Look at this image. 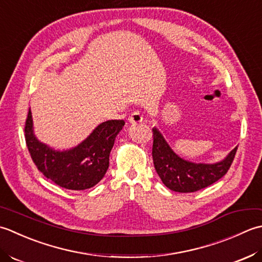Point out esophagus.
<instances>
[{
  "label": "esophagus",
  "instance_id": "esophagus-1",
  "mask_svg": "<svg viewBox=\"0 0 262 262\" xmlns=\"http://www.w3.org/2000/svg\"><path fill=\"white\" fill-rule=\"evenodd\" d=\"M143 120V117H142V115L139 113V112L137 111V112H133V113L129 116V122L131 124H138V123H140V122Z\"/></svg>",
  "mask_w": 262,
  "mask_h": 262
}]
</instances>
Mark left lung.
Listing matches in <instances>:
<instances>
[{"instance_id": "left-lung-1", "label": "left lung", "mask_w": 262, "mask_h": 262, "mask_svg": "<svg viewBox=\"0 0 262 262\" xmlns=\"http://www.w3.org/2000/svg\"><path fill=\"white\" fill-rule=\"evenodd\" d=\"M152 135L155 169L169 190L181 193L199 191L222 179L231 167L237 149L234 148L221 162L193 163L175 154L156 126L152 127Z\"/></svg>"}]
</instances>
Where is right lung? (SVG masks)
Here are the masks:
<instances>
[{
	"mask_svg": "<svg viewBox=\"0 0 262 262\" xmlns=\"http://www.w3.org/2000/svg\"><path fill=\"white\" fill-rule=\"evenodd\" d=\"M123 120L103 122L78 146L56 150L39 141L34 133L29 108L25 138L31 158L40 172L55 184L68 190H86L104 178L116 136L124 126Z\"/></svg>",
	"mask_w": 262,
	"mask_h": 262,
	"instance_id": "add662e5",
	"label": "right lung"
}]
</instances>
